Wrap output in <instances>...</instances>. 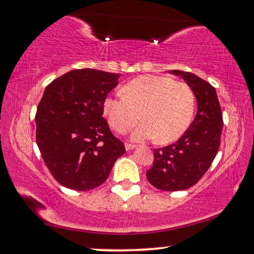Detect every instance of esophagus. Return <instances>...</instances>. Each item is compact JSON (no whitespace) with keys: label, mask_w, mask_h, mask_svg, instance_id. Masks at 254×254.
I'll return each instance as SVG.
<instances>
[{"label":"esophagus","mask_w":254,"mask_h":254,"mask_svg":"<svg viewBox=\"0 0 254 254\" xmlns=\"http://www.w3.org/2000/svg\"><path fill=\"white\" fill-rule=\"evenodd\" d=\"M125 147H126L127 151H130L132 149H135V145H134V144H130V143H126V144H125Z\"/></svg>","instance_id":"1"}]
</instances>
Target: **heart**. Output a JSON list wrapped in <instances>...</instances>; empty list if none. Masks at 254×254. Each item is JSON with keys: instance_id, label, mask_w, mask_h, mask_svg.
<instances>
[{"instance_id": "heart-1", "label": "heart", "mask_w": 254, "mask_h": 254, "mask_svg": "<svg viewBox=\"0 0 254 254\" xmlns=\"http://www.w3.org/2000/svg\"><path fill=\"white\" fill-rule=\"evenodd\" d=\"M124 95H109L103 101V112L110 126L126 132L140 119L143 124L132 138H154L158 143L178 139L192 123L195 110L193 89L184 81L168 76L143 75L123 87Z\"/></svg>"}]
</instances>
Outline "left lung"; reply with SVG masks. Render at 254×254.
Returning a JSON list of instances; mask_svg holds the SVG:
<instances>
[{"label": "left lung", "mask_w": 254, "mask_h": 254, "mask_svg": "<svg viewBox=\"0 0 254 254\" xmlns=\"http://www.w3.org/2000/svg\"><path fill=\"white\" fill-rule=\"evenodd\" d=\"M193 89L197 112L176 143L154 150V162L146 171L151 185L167 192L183 190L200 181L220 146L222 114L216 89L192 72L170 70Z\"/></svg>", "instance_id": "obj_1"}]
</instances>
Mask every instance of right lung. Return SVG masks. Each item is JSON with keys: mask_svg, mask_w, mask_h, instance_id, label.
Segmentation results:
<instances>
[{"mask_svg": "<svg viewBox=\"0 0 254 254\" xmlns=\"http://www.w3.org/2000/svg\"><path fill=\"white\" fill-rule=\"evenodd\" d=\"M120 75L96 69L71 70L46 86L38 103L36 142L57 182L88 190L107 181L126 152L103 115V101Z\"/></svg>", "mask_w": 254, "mask_h": 254, "instance_id": "right-lung-1", "label": "right lung"}]
</instances>
